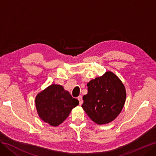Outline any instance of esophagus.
Wrapping results in <instances>:
<instances>
[{
	"instance_id": "esophagus-1",
	"label": "esophagus",
	"mask_w": 156,
	"mask_h": 156,
	"mask_svg": "<svg viewBox=\"0 0 156 156\" xmlns=\"http://www.w3.org/2000/svg\"><path fill=\"white\" fill-rule=\"evenodd\" d=\"M77 99H78V100H79V105H81L83 104V99H82V96H79L77 98Z\"/></svg>"
}]
</instances>
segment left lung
Instances as JSON below:
<instances>
[{
  "instance_id": "obj_1",
  "label": "left lung",
  "mask_w": 156,
  "mask_h": 156,
  "mask_svg": "<svg viewBox=\"0 0 156 156\" xmlns=\"http://www.w3.org/2000/svg\"><path fill=\"white\" fill-rule=\"evenodd\" d=\"M82 107L93 122L99 125L114 120L123 108L126 91L123 83L111 71L92 79L87 84Z\"/></svg>"
}]
</instances>
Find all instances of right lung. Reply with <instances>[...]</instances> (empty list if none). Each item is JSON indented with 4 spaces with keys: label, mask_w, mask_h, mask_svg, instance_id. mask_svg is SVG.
I'll list each match as a JSON object with an SVG mask.
<instances>
[{
    "label": "right lung",
    "mask_w": 156,
    "mask_h": 156,
    "mask_svg": "<svg viewBox=\"0 0 156 156\" xmlns=\"http://www.w3.org/2000/svg\"><path fill=\"white\" fill-rule=\"evenodd\" d=\"M68 91L60 84H53L37 94L35 105L40 119L56 127L67 119L74 107L79 105Z\"/></svg>",
    "instance_id": "add662e5"
}]
</instances>
